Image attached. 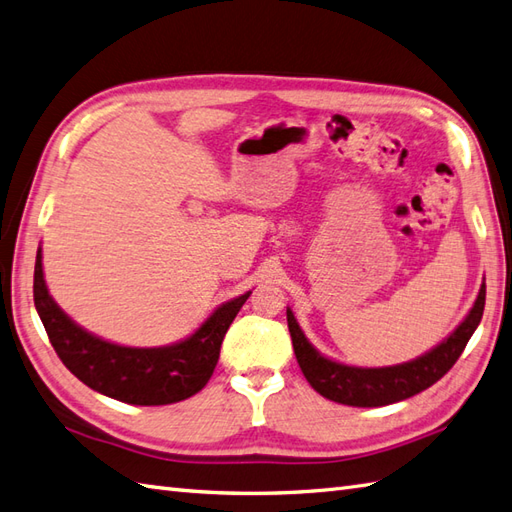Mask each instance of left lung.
Here are the masks:
<instances>
[{"instance_id":"8db88e82","label":"left lung","mask_w":512,"mask_h":512,"mask_svg":"<svg viewBox=\"0 0 512 512\" xmlns=\"http://www.w3.org/2000/svg\"><path fill=\"white\" fill-rule=\"evenodd\" d=\"M486 301V285L478 292L471 312L467 318L451 331V334L436 344L432 351L423 353L421 358L382 366V368H362L349 366L336 360L325 358L318 353L312 342L305 338L303 329L296 323L292 310L288 307V329L292 336V347L296 362L310 386L329 401L344 403V406L355 408H377L388 406V403L403 401L417 392L436 384L451 366L456 364L460 353L465 351L473 331L478 329Z\"/></svg>"}]
</instances>
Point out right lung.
<instances>
[{
	"mask_svg": "<svg viewBox=\"0 0 512 512\" xmlns=\"http://www.w3.org/2000/svg\"><path fill=\"white\" fill-rule=\"evenodd\" d=\"M251 292L222 303L192 336L168 347H122L76 325L47 292L43 255L34 264V305L58 358L82 384L133 406H168L205 388L220 344Z\"/></svg>",
	"mask_w": 512,
	"mask_h": 512,
	"instance_id": "obj_1",
	"label": "right lung"
}]
</instances>
